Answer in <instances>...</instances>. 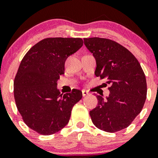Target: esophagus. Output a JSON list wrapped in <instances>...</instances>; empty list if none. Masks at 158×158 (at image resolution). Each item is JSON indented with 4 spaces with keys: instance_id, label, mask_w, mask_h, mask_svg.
<instances>
[{
    "instance_id": "34e87169",
    "label": "esophagus",
    "mask_w": 158,
    "mask_h": 158,
    "mask_svg": "<svg viewBox=\"0 0 158 158\" xmlns=\"http://www.w3.org/2000/svg\"><path fill=\"white\" fill-rule=\"evenodd\" d=\"M82 96H87V95L89 94V93L88 91H86V90H85V89L82 90Z\"/></svg>"
}]
</instances>
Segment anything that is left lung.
I'll list each match as a JSON object with an SVG mask.
<instances>
[{"label":"left lung","mask_w":158,"mask_h":158,"mask_svg":"<svg viewBox=\"0 0 158 158\" xmlns=\"http://www.w3.org/2000/svg\"><path fill=\"white\" fill-rule=\"evenodd\" d=\"M84 44L96 59L95 75L110 84V95L96 96L98 105L89 112L93 124L114 133L125 129L140 113L147 97L144 73L135 56L110 39L84 38Z\"/></svg>","instance_id":"left-lung-1"}]
</instances>
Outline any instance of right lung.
I'll return each mask as SVG.
<instances>
[{
    "mask_svg": "<svg viewBox=\"0 0 158 158\" xmlns=\"http://www.w3.org/2000/svg\"><path fill=\"white\" fill-rule=\"evenodd\" d=\"M83 45L79 38H48L25 54L14 82L17 108L28 127L42 135L62 130L73 107L82 97L80 90L61 94L57 81L65 73L67 58Z\"/></svg>",
    "mask_w": 158,
    "mask_h": 158,
    "instance_id": "obj_1",
    "label": "right lung"
}]
</instances>
